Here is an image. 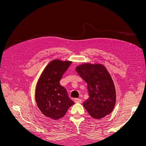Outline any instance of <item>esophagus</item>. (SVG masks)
Segmentation results:
<instances>
[{"label":"esophagus","mask_w":146,"mask_h":146,"mask_svg":"<svg viewBox=\"0 0 146 146\" xmlns=\"http://www.w3.org/2000/svg\"><path fill=\"white\" fill-rule=\"evenodd\" d=\"M74 102L76 103H81L82 102V99H79V98H76L74 99Z\"/></svg>","instance_id":"1"}]
</instances>
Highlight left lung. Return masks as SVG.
<instances>
[{
    "label": "left lung",
    "mask_w": 146,
    "mask_h": 146,
    "mask_svg": "<svg viewBox=\"0 0 146 146\" xmlns=\"http://www.w3.org/2000/svg\"><path fill=\"white\" fill-rule=\"evenodd\" d=\"M76 71L87 83L89 98L83 107L90 115L99 119L110 114L116 103V90L111 76L104 66L83 64Z\"/></svg>",
    "instance_id": "8db88e82"
}]
</instances>
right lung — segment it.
Segmentation results:
<instances>
[{"instance_id":"right-lung-1","label":"right lung","mask_w":146,"mask_h":146,"mask_svg":"<svg viewBox=\"0 0 146 146\" xmlns=\"http://www.w3.org/2000/svg\"><path fill=\"white\" fill-rule=\"evenodd\" d=\"M71 61L54 60L44 70L38 82L35 99L41 113L54 120L63 117L74 104L60 81Z\"/></svg>"}]
</instances>
